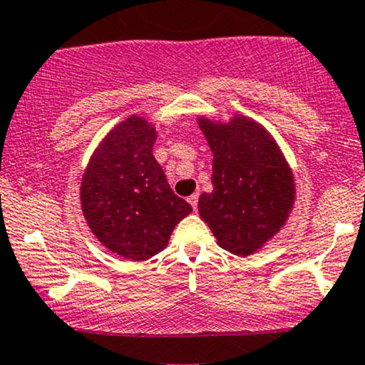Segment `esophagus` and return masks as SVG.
I'll use <instances>...</instances> for the list:
<instances>
[{
    "label": "esophagus",
    "mask_w": 365,
    "mask_h": 365,
    "mask_svg": "<svg viewBox=\"0 0 365 365\" xmlns=\"http://www.w3.org/2000/svg\"><path fill=\"white\" fill-rule=\"evenodd\" d=\"M188 202H190V206L192 207H194V211H195V209H197V202H199V194H197V192H195V194H192L190 197H188Z\"/></svg>",
    "instance_id": "1"
}]
</instances>
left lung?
I'll list each match as a JSON object with an SVG mask.
<instances>
[{"label": "left lung", "instance_id": "1", "mask_svg": "<svg viewBox=\"0 0 365 365\" xmlns=\"http://www.w3.org/2000/svg\"><path fill=\"white\" fill-rule=\"evenodd\" d=\"M212 150V192L199 197V215L228 252L250 255L287 223L295 178L282 149L261 123L235 115L228 123L197 118Z\"/></svg>", "mask_w": 365, "mask_h": 365}]
</instances>
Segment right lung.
Segmentation results:
<instances>
[{
  "label": "right lung",
  "instance_id": "right-lung-1",
  "mask_svg": "<svg viewBox=\"0 0 365 365\" xmlns=\"http://www.w3.org/2000/svg\"><path fill=\"white\" fill-rule=\"evenodd\" d=\"M158 132L132 115L108 132L92 153L81 183L82 212L91 232L111 252L148 261L168 245L192 207L175 195L153 154Z\"/></svg>",
  "mask_w": 365,
  "mask_h": 365
}]
</instances>
